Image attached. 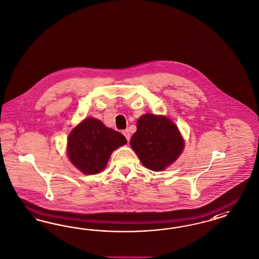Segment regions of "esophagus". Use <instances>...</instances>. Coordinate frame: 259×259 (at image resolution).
I'll return each instance as SVG.
<instances>
[{
	"mask_svg": "<svg viewBox=\"0 0 259 259\" xmlns=\"http://www.w3.org/2000/svg\"><path fill=\"white\" fill-rule=\"evenodd\" d=\"M122 134H123V135L125 136V139H126L127 141H130V139H131V134H130L128 130H125V131H123V132H122Z\"/></svg>",
	"mask_w": 259,
	"mask_h": 259,
	"instance_id": "34e87169",
	"label": "esophagus"
}]
</instances>
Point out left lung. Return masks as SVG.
I'll return each mask as SVG.
<instances>
[{
  "label": "left lung",
  "mask_w": 259,
  "mask_h": 259,
  "mask_svg": "<svg viewBox=\"0 0 259 259\" xmlns=\"http://www.w3.org/2000/svg\"><path fill=\"white\" fill-rule=\"evenodd\" d=\"M131 146L145 167L159 171L178 158L184 140L176 124L167 117L145 114L137 121Z\"/></svg>",
  "instance_id": "obj_1"
}]
</instances>
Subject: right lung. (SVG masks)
<instances>
[{
  "mask_svg": "<svg viewBox=\"0 0 259 259\" xmlns=\"http://www.w3.org/2000/svg\"><path fill=\"white\" fill-rule=\"evenodd\" d=\"M125 144L123 134L90 117L69 134L67 152L78 169L84 175H95L107 166L111 152Z\"/></svg>",
  "mask_w": 259,
  "mask_h": 259,
  "instance_id": "add662e5",
  "label": "right lung"
}]
</instances>
